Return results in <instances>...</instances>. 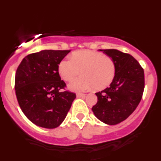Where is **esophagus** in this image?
I'll return each mask as SVG.
<instances>
[{"label":"esophagus","instance_id":"1","mask_svg":"<svg viewBox=\"0 0 161 161\" xmlns=\"http://www.w3.org/2000/svg\"><path fill=\"white\" fill-rule=\"evenodd\" d=\"M76 97H85V95L84 94V93H78L77 94H76Z\"/></svg>","mask_w":161,"mask_h":161}]
</instances>
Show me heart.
<instances>
[{
    "label": "heart",
    "mask_w": 161,
    "mask_h": 161,
    "mask_svg": "<svg viewBox=\"0 0 161 161\" xmlns=\"http://www.w3.org/2000/svg\"><path fill=\"white\" fill-rule=\"evenodd\" d=\"M80 70L83 75L68 85L71 90L81 92L92 88L97 90L106 89L113 81L116 67L110 57L89 50L74 52L71 59H63L58 65L59 76L66 81L77 76Z\"/></svg>",
    "instance_id": "1"
}]
</instances>
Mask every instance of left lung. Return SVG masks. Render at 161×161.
<instances>
[{
	"mask_svg": "<svg viewBox=\"0 0 161 161\" xmlns=\"http://www.w3.org/2000/svg\"><path fill=\"white\" fill-rule=\"evenodd\" d=\"M115 64L116 73L109 87L96 93L94 115L108 125H116L135 111L144 89V72L132 55L115 49L100 50Z\"/></svg>",
	"mask_w": 161,
	"mask_h": 161,
	"instance_id": "left-lung-1",
	"label": "left lung"
}]
</instances>
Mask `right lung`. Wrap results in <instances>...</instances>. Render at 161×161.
Instances as JSON below:
<instances>
[{"label": "right lung", "instance_id": "right-lung-1", "mask_svg": "<svg viewBox=\"0 0 161 161\" xmlns=\"http://www.w3.org/2000/svg\"><path fill=\"white\" fill-rule=\"evenodd\" d=\"M70 51L43 50L26 55L17 69L15 93L20 108L31 122L52 129L63 123L76 93L62 90L58 65Z\"/></svg>", "mask_w": 161, "mask_h": 161}]
</instances>
